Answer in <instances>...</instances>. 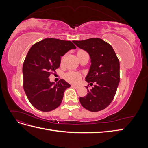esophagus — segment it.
Listing matches in <instances>:
<instances>
[{"label": "esophagus", "instance_id": "1", "mask_svg": "<svg viewBox=\"0 0 148 148\" xmlns=\"http://www.w3.org/2000/svg\"><path fill=\"white\" fill-rule=\"evenodd\" d=\"M72 86H73L75 89H79V88H80V86H78V85H72Z\"/></svg>", "mask_w": 148, "mask_h": 148}]
</instances>
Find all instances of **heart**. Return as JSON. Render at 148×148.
<instances>
[{
    "label": "heart",
    "instance_id": "1",
    "mask_svg": "<svg viewBox=\"0 0 148 148\" xmlns=\"http://www.w3.org/2000/svg\"><path fill=\"white\" fill-rule=\"evenodd\" d=\"M85 51L83 50H79L77 52V56L79 55V53H81L82 52H84ZM65 59V56H62L60 59V64H63L64 62ZM82 74L79 72H78V71H70L68 73H66L65 75V79L66 81H67L69 83H78L80 79L82 78Z\"/></svg>",
    "mask_w": 148,
    "mask_h": 148
}]
</instances>
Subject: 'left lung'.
<instances>
[{
    "label": "left lung",
    "mask_w": 148,
    "mask_h": 148,
    "mask_svg": "<svg viewBox=\"0 0 148 148\" xmlns=\"http://www.w3.org/2000/svg\"><path fill=\"white\" fill-rule=\"evenodd\" d=\"M78 47L86 51L90 56L91 65L86 81L94 85L86 96L80 97L82 106L91 112L106 109L117 92L120 82V63L110 44L99 38L73 41Z\"/></svg>",
    "instance_id": "obj_1"
}]
</instances>
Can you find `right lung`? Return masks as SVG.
Returning <instances> with one entry per match:
<instances>
[{
    "label": "right lung",
    "mask_w": 148,
    "mask_h": 148,
    "mask_svg": "<svg viewBox=\"0 0 148 148\" xmlns=\"http://www.w3.org/2000/svg\"><path fill=\"white\" fill-rule=\"evenodd\" d=\"M76 46L70 41L46 38L31 46L23 65V89L36 109L50 112L59 107L70 84L61 79L54 84L49 81L60 64V57Z\"/></svg>",
    "instance_id": "1"
}]
</instances>
